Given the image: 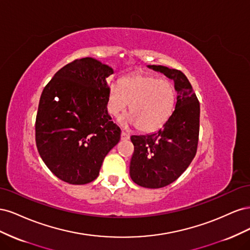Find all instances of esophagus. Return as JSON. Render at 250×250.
<instances>
[{
    "instance_id": "34e87169",
    "label": "esophagus",
    "mask_w": 250,
    "mask_h": 250,
    "mask_svg": "<svg viewBox=\"0 0 250 250\" xmlns=\"http://www.w3.org/2000/svg\"><path fill=\"white\" fill-rule=\"evenodd\" d=\"M130 138V135L129 134H128L127 132H125V131H122V132H121V140H128V139H129Z\"/></svg>"
}]
</instances>
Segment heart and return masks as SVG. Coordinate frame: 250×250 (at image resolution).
Here are the masks:
<instances>
[{"mask_svg": "<svg viewBox=\"0 0 250 250\" xmlns=\"http://www.w3.org/2000/svg\"><path fill=\"white\" fill-rule=\"evenodd\" d=\"M175 88L170 81L150 75H137L111 84L107 93V110L121 120L130 105V121L143 132H152L165 125L174 110Z\"/></svg>", "mask_w": 250, "mask_h": 250, "instance_id": "b5f03b06", "label": "heart"}]
</instances>
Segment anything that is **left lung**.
<instances>
[{
    "label": "left lung",
    "instance_id": "8db88e82",
    "mask_svg": "<svg viewBox=\"0 0 250 250\" xmlns=\"http://www.w3.org/2000/svg\"><path fill=\"white\" fill-rule=\"evenodd\" d=\"M148 67L174 81L177 101L175 109L160 130L145 135H131L134 151L129 174L141 187L160 188L175 181L197 152L200 104L183 72L164 65Z\"/></svg>",
    "mask_w": 250,
    "mask_h": 250
}]
</instances>
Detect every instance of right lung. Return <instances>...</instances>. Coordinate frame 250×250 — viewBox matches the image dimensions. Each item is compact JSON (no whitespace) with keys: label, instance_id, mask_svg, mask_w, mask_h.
I'll list each match as a JSON object with an SVG mask.
<instances>
[{"label":"right lung","instance_id":"1","mask_svg":"<svg viewBox=\"0 0 250 250\" xmlns=\"http://www.w3.org/2000/svg\"><path fill=\"white\" fill-rule=\"evenodd\" d=\"M113 73L92 57L62 67L44 86L35 121L36 147L50 171L67 184L95 180L121 138L107 111L106 78Z\"/></svg>","mask_w":250,"mask_h":250}]
</instances>
